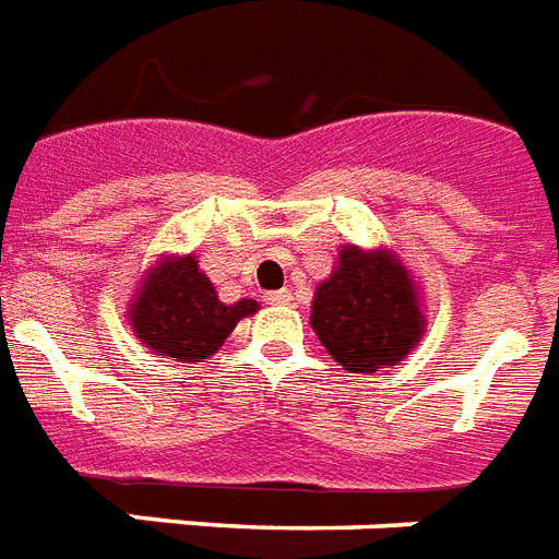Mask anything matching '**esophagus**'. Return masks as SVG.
<instances>
[{"instance_id":"obj_1","label":"esophagus","mask_w":559,"mask_h":559,"mask_svg":"<svg viewBox=\"0 0 559 559\" xmlns=\"http://www.w3.org/2000/svg\"><path fill=\"white\" fill-rule=\"evenodd\" d=\"M267 302H274V306H288V302L294 300V294L288 292V288H280V292H271L265 297Z\"/></svg>"}]
</instances>
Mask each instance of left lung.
<instances>
[{
	"instance_id": "obj_1",
	"label": "left lung",
	"mask_w": 559,
	"mask_h": 559,
	"mask_svg": "<svg viewBox=\"0 0 559 559\" xmlns=\"http://www.w3.org/2000/svg\"><path fill=\"white\" fill-rule=\"evenodd\" d=\"M311 325L329 355L349 372H381L415 349L424 323L399 259L343 248L341 265L311 306Z\"/></svg>"
}]
</instances>
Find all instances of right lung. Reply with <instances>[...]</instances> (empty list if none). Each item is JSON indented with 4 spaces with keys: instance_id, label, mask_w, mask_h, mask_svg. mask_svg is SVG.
<instances>
[{
    "instance_id": "obj_1",
    "label": "right lung",
    "mask_w": 559,
    "mask_h": 559,
    "mask_svg": "<svg viewBox=\"0 0 559 559\" xmlns=\"http://www.w3.org/2000/svg\"><path fill=\"white\" fill-rule=\"evenodd\" d=\"M257 302H218L213 283L199 271L193 257L169 259L146 280L135 306L132 325L138 337L176 360H204L225 343L242 317L253 314Z\"/></svg>"
}]
</instances>
